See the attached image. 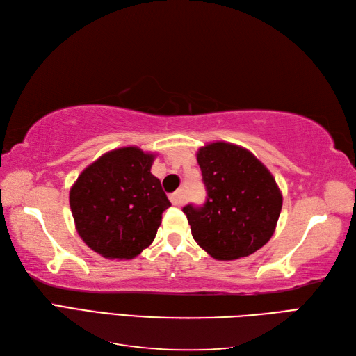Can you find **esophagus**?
<instances>
[{
  "mask_svg": "<svg viewBox=\"0 0 356 356\" xmlns=\"http://www.w3.org/2000/svg\"><path fill=\"white\" fill-rule=\"evenodd\" d=\"M169 199H170V203L174 204V207H179V204H182V203H184V200H186L184 191H182V190H178V191H175V193H174V195H170V196H169Z\"/></svg>",
  "mask_w": 356,
  "mask_h": 356,
  "instance_id": "1",
  "label": "esophagus"
}]
</instances>
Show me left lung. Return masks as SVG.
Returning a JSON list of instances; mask_svg holds the SVG:
<instances>
[{
    "label": "left lung",
    "mask_w": 356,
    "mask_h": 356,
    "mask_svg": "<svg viewBox=\"0 0 356 356\" xmlns=\"http://www.w3.org/2000/svg\"><path fill=\"white\" fill-rule=\"evenodd\" d=\"M197 163L208 197L203 207L182 208L193 239L217 260L260 250L282 209V193L270 170L246 148L222 141L199 148Z\"/></svg>",
    "instance_id": "1"
}]
</instances>
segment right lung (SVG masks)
Segmentation results:
<instances>
[{"label": "right lung", "mask_w": 356, "mask_h": 356, "mask_svg": "<svg viewBox=\"0 0 356 356\" xmlns=\"http://www.w3.org/2000/svg\"><path fill=\"white\" fill-rule=\"evenodd\" d=\"M153 153L123 147L86 168L70 191L80 238L105 258L131 260L152 245L169 207L160 181L149 172Z\"/></svg>", "instance_id": "add662e5"}]
</instances>
